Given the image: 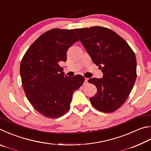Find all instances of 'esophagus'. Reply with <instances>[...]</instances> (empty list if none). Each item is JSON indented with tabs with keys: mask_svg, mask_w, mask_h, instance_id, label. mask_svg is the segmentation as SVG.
I'll list each match as a JSON object with an SVG mask.
<instances>
[{
	"mask_svg": "<svg viewBox=\"0 0 151 151\" xmlns=\"http://www.w3.org/2000/svg\"><path fill=\"white\" fill-rule=\"evenodd\" d=\"M88 78H84V85H86L88 84Z\"/></svg>",
	"mask_w": 151,
	"mask_h": 151,
	"instance_id": "obj_1",
	"label": "esophagus"
}]
</instances>
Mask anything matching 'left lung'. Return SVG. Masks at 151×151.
I'll use <instances>...</instances> for the list:
<instances>
[{"instance_id": "obj_1", "label": "left lung", "mask_w": 151, "mask_h": 151, "mask_svg": "<svg viewBox=\"0 0 151 151\" xmlns=\"http://www.w3.org/2000/svg\"><path fill=\"white\" fill-rule=\"evenodd\" d=\"M94 63L103 73L102 78H92L97 92L90 98L98 111L110 113L127 100L137 78V61L128 43L116 32L100 26L75 29Z\"/></svg>"}]
</instances>
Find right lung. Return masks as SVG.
I'll list each match as a JSON object with an SVG mask.
<instances>
[{
    "mask_svg": "<svg viewBox=\"0 0 151 151\" xmlns=\"http://www.w3.org/2000/svg\"><path fill=\"white\" fill-rule=\"evenodd\" d=\"M79 41L73 29H52L37 38L26 52L20 63L23 88L32 106L43 116L58 118L70 108L73 92L83 85L81 75L65 76L61 61Z\"/></svg>",
    "mask_w": 151,
    "mask_h": 151,
    "instance_id": "1",
    "label": "right lung"
}]
</instances>
